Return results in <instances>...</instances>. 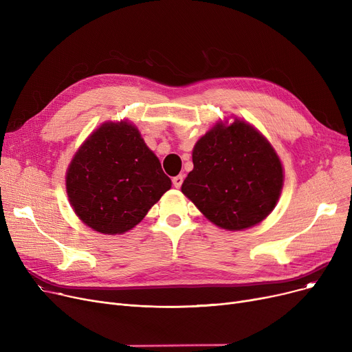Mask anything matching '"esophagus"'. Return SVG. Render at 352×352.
Segmentation results:
<instances>
[{
	"label": "esophagus",
	"instance_id": "1",
	"mask_svg": "<svg viewBox=\"0 0 352 352\" xmlns=\"http://www.w3.org/2000/svg\"><path fill=\"white\" fill-rule=\"evenodd\" d=\"M182 181H184V177H182V175H177V177H174V178H173L174 187H175V188H179V187L182 186Z\"/></svg>",
	"mask_w": 352,
	"mask_h": 352
}]
</instances>
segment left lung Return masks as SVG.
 <instances>
[{
    "mask_svg": "<svg viewBox=\"0 0 352 352\" xmlns=\"http://www.w3.org/2000/svg\"><path fill=\"white\" fill-rule=\"evenodd\" d=\"M194 170L181 191L212 224L241 231L275 208L284 170L268 140L251 124L217 122L192 150Z\"/></svg>",
    "mask_w": 352,
    "mask_h": 352,
    "instance_id": "1",
    "label": "left lung"
}]
</instances>
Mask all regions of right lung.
<instances>
[{"mask_svg": "<svg viewBox=\"0 0 352 352\" xmlns=\"http://www.w3.org/2000/svg\"><path fill=\"white\" fill-rule=\"evenodd\" d=\"M65 187L85 226L116 235L141 223L171 179L138 128L120 121L104 122L84 141L68 165Z\"/></svg>", "mask_w": 352, "mask_h": 352, "instance_id": "add662e5", "label": "right lung"}]
</instances>
